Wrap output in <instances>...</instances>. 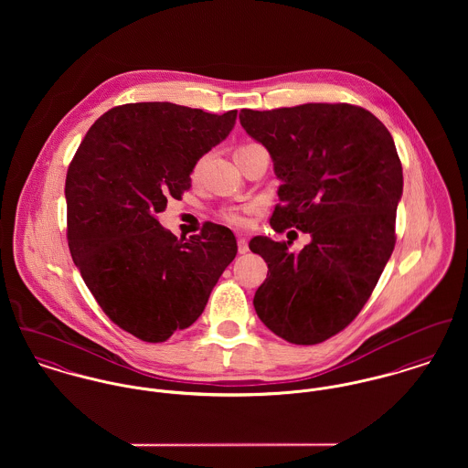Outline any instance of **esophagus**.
Wrapping results in <instances>:
<instances>
[{
    "label": "esophagus",
    "mask_w": 468,
    "mask_h": 468,
    "mask_svg": "<svg viewBox=\"0 0 468 468\" xmlns=\"http://www.w3.org/2000/svg\"><path fill=\"white\" fill-rule=\"evenodd\" d=\"M238 252L247 254L249 252V241L245 238H238Z\"/></svg>",
    "instance_id": "esophagus-1"
}]
</instances>
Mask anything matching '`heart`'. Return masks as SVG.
I'll use <instances>...</instances> for the list:
<instances>
[{"mask_svg":"<svg viewBox=\"0 0 468 468\" xmlns=\"http://www.w3.org/2000/svg\"><path fill=\"white\" fill-rule=\"evenodd\" d=\"M243 147H245V145H243ZM201 164H203V160H200V162L195 165L193 176H198V175H200ZM225 218H227V221H230L232 225H245V223H247V218H245V214H243L241 210H229V212L225 214Z\"/></svg>","mask_w":468,"mask_h":468,"instance_id":"b5f03b06","label":"heart"}]
</instances>
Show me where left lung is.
Listing matches in <instances>:
<instances>
[{"label": "left lung", "instance_id": "left-lung-1", "mask_svg": "<svg viewBox=\"0 0 468 468\" xmlns=\"http://www.w3.org/2000/svg\"><path fill=\"white\" fill-rule=\"evenodd\" d=\"M239 122L267 147L281 180L270 225L312 238L297 254L290 241L250 239L268 265L256 314L292 344H319L358 315L393 254L403 191L393 136L351 104L241 110Z\"/></svg>", "mask_w": 468, "mask_h": 468}]
</instances>
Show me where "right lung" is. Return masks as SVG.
<instances>
[{
  "label": "right lung",
  "mask_w": 468,
  "mask_h": 468,
  "mask_svg": "<svg viewBox=\"0 0 468 468\" xmlns=\"http://www.w3.org/2000/svg\"><path fill=\"white\" fill-rule=\"evenodd\" d=\"M236 117L171 102L117 106L90 128L68 167L71 260L102 312L140 340L189 328L238 254L223 225L178 239L156 218L191 187L195 165Z\"/></svg>",
  "instance_id": "add662e5"
}]
</instances>
